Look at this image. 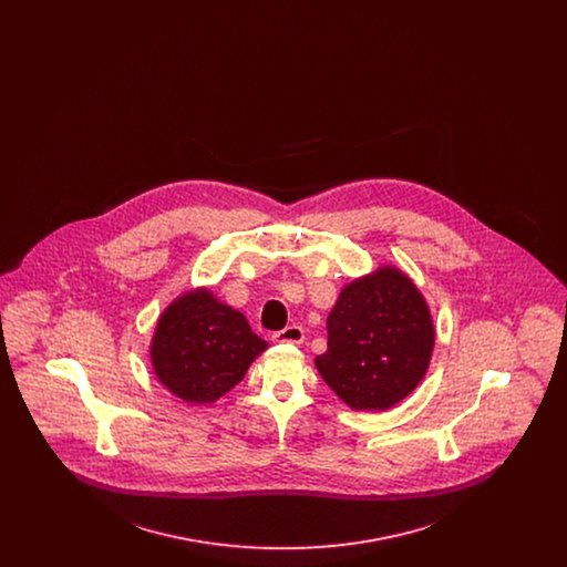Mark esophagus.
I'll list each match as a JSON object with an SVG mask.
<instances>
[{"label":"esophagus","instance_id":"34e87169","mask_svg":"<svg viewBox=\"0 0 567 567\" xmlns=\"http://www.w3.org/2000/svg\"><path fill=\"white\" fill-rule=\"evenodd\" d=\"M271 338L278 344H301L303 342V329L299 324H289L282 331H276Z\"/></svg>","mask_w":567,"mask_h":567}]
</instances>
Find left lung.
Instances as JSON below:
<instances>
[{"label":"left lung","instance_id":"obj_1","mask_svg":"<svg viewBox=\"0 0 567 567\" xmlns=\"http://www.w3.org/2000/svg\"><path fill=\"white\" fill-rule=\"evenodd\" d=\"M327 333L315 365L344 404L363 412L408 398L427 374L435 344L425 297L395 266L349 282L327 317Z\"/></svg>","mask_w":567,"mask_h":567}]
</instances>
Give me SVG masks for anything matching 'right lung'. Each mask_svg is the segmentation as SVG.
I'll return each instance as SVG.
<instances>
[{
	"instance_id": "obj_1",
	"label": "right lung",
	"mask_w": 567,
	"mask_h": 567,
	"mask_svg": "<svg viewBox=\"0 0 567 567\" xmlns=\"http://www.w3.org/2000/svg\"><path fill=\"white\" fill-rule=\"evenodd\" d=\"M268 349L243 312L199 287L163 310L151 342V363L163 386L189 404H213L243 380Z\"/></svg>"
}]
</instances>
